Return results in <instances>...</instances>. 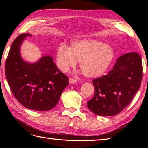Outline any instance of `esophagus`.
<instances>
[{
  "mask_svg": "<svg viewBox=\"0 0 148 148\" xmlns=\"http://www.w3.org/2000/svg\"><path fill=\"white\" fill-rule=\"evenodd\" d=\"M69 84H74V83H77V81L75 79H73V78H72V77L69 78Z\"/></svg>",
  "mask_w": 148,
  "mask_h": 148,
  "instance_id": "34e87169",
  "label": "esophagus"
}]
</instances>
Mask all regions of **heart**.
Returning a JSON list of instances; mask_svg holds the SVG:
<instances>
[{"instance_id": "b5f03b06", "label": "heart", "mask_w": 148, "mask_h": 148, "mask_svg": "<svg viewBox=\"0 0 148 148\" xmlns=\"http://www.w3.org/2000/svg\"><path fill=\"white\" fill-rule=\"evenodd\" d=\"M114 57L111 46L95 40H79L72 42L71 47L65 45L58 46L56 58L58 67L67 72L74 67L77 62L84 76L99 77L108 69Z\"/></svg>"}]
</instances>
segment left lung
Returning a JSON list of instances; mask_svg holds the SVG:
<instances>
[{"label":"left lung","mask_w":148,"mask_h":148,"mask_svg":"<svg viewBox=\"0 0 148 148\" xmlns=\"http://www.w3.org/2000/svg\"><path fill=\"white\" fill-rule=\"evenodd\" d=\"M143 77L142 59L136 52L121 55L107 75L94 79L95 93L87 102L94 114L114 116L132 102Z\"/></svg>","instance_id":"obj_1"}]
</instances>
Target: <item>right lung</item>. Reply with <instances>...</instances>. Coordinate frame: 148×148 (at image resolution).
<instances>
[{
  "label": "right lung",
  "instance_id": "obj_1",
  "mask_svg": "<svg viewBox=\"0 0 148 148\" xmlns=\"http://www.w3.org/2000/svg\"><path fill=\"white\" fill-rule=\"evenodd\" d=\"M29 34H21L12 42L5 62V76L18 101L30 109L47 111L57 104L69 84L68 77L59 71L50 56L35 64L24 62L20 47Z\"/></svg>",
  "mask_w": 148,
  "mask_h": 148
}]
</instances>
